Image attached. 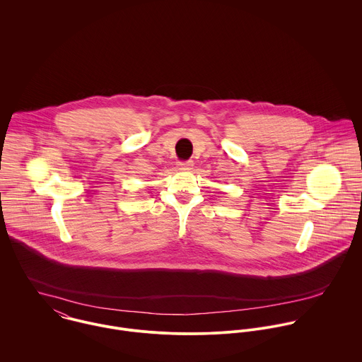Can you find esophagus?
<instances>
[{"instance_id": "esophagus-1", "label": "esophagus", "mask_w": 362, "mask_h": 362, "mask_svg": "<svg viewBox=\"0 0 362 362\" xmlns=\"http://www.w3.org/2000/svg\"><path fill=\"white\" fill-rule=\"evenodd\" d=\"M180 168L182 170H191L194 167V161L192 160H185V161H178L177 164Z\"/></svg>"}]
</instances>
